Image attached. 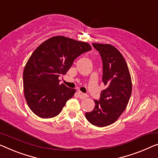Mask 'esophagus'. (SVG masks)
Returning <instances> with one entry per match:
<instances>
[{"mask_svg": "<svg viewBox=\"0 0 158 158\" xmlns=\"http://www.w3.org/2000/svg\"><path fill=\"white\" fill-rule=\"evenodd\" d=\"M78 96H79V98H81V99L85 98H86V96H87L86 94L82 93V92H81V91H78Z\"/></svg>", "mask_w": 158, "mask_h": 158, "instance_id": "34e87169", "label": "esophagus"}]
</instances>
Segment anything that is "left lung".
I'll use <instances>...</instances> for the list:
<instances>
[{
  "mask_svg": "<svg viewBox=\"0 0 158 158\" xmlns=\"http://www.w3.org/2000/svg\"><path fill=\"white\" fill-rule=\"evenodd\" d=\"M103 62L102 81L106 89L102 91L95 107L86 113L89 122L98 127L114 123L128 105L132 92V82L128 65L123 55L114 46L93 43Z\"/></svg>",
  "mask_w": 158,
  "mask_h": 158,
  "instance_id": "8db88e82",
  "label": "left lung"
}]
</instances>
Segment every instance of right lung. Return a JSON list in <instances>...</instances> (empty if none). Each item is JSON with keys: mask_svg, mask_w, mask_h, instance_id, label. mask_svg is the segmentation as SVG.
<instances>
[{"mask_svg": "<svg viewBox=\"0 0 158 158\" xmlns=\"http://www.w3.org/2000/svg\"><path fill=\"white\" fill-rule=\"evenodd\" d=\"M90 44L64 36L47 40L32 54L23 72V88L28 106L37 116L55 117L76 90L60 84L79 55L91 50Z\"/></svg>", "mask_w": 158, "mask_h": 158, "instance_id": "obj_1", "label": "right lung"}]
</instances>
